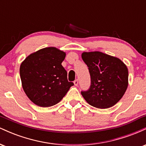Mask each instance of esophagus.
<instances>
[{
  "instance_id": "obj_1",
  "label": "esophagus",
  "mask_w": 146,
  "mask_h": 146,
  "mask_svg": "<svg viewBox=\"0 0 146 146\" xmlns=\"http://www.w3.org/2000/svg\"><path fill=\"white\" fill-rule=\"evenodd\" d=\"M73 83H74L75 86H78V80H75L74 82H73Z\"/></svg>"
}]
</instances>
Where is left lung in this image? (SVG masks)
<instances>
[{
  "mask_svg": "<svg viewBox=\"0 0 146 146\" xmlns=\"http://www.w3.org/2000/svg\"><path fill=\"white\" fill-rule=\"evenodd\" d=\"M82 58L88 67L90 86L81 94L90 106L108 108L121 100L128 85L125 64L115 57L100 51L84 52Z\"/></svg>",
  "mask_w": 146,
  "mask_h": 146,
  "instance_id": "obj_1",
  "label": "left lung"
}]
</instances>
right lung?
Returning <instances> with one entry per match:
<instances>
[{"mask_svg":"<svg viewBox=\"0 0 146 146\" xmlns=\"http://www.w3.org/2000/svg\"><path fill=\"white\" fill-rule=\"evenodd\" d=\"M66 53L46 47L30 54L20 67L23 90L33 103L41 107L56 105L74 84L68 82L62 65Z\"/></svg>","mask_w":146,"mask_h":146,"instance_id":"right-lung-1","label":"right lung"}]
</instances>
